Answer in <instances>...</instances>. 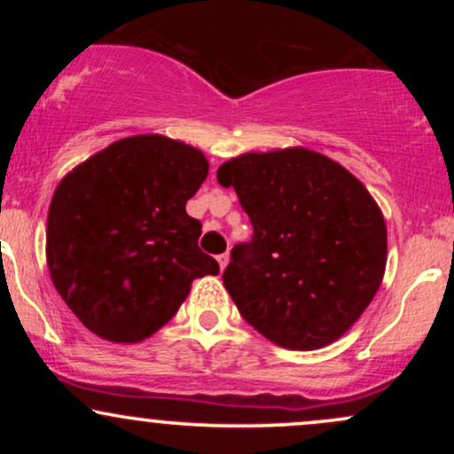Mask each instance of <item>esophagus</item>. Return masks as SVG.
<instances>
[{
	"mask_svg": "<svg viewBox=\"0 0 454 454\" xmlns=\"http://www.w3.org/2000/svg\"><path fill=\"white\" fill-rule=\"evenodd\" d=\"M217 262H220V269L223 270L226 269V264L231 262V256H228V254H220V256H217Z\"/></svg>",
	"mask_w": 454,
	"mask_h": 454,
	"instance_id": "obj_1",
	"label": "esophagus"
}]
</instances>
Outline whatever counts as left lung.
<instances>
[{"label":"left lung","instance_id":"obj_1","mask_svg":"<svg viewBox=\"0 0 454 454\" xmlns=\"http://www.w3.org/2000/svg\"><path fill=\"white\" fill-rule=\"evenodd\" d=\"M252 222L222 279L239 314L290 350L335 341L387 267V226L356 176L309 149L239 155L217 170Z\"/></svg>","mask_w":454,"mask_h":454}]
</instances>
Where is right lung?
<instances>
[{
	"label": "right lung",
	"instance_id": "obj_1",
	"mask_svg": "<svg viewBox=\"0 0 454 454\" xmlns=\"http://www.w3.org/2000/svg\"><path fill=\"white\" fill-rule=\"evenodd\" d=\"M207 173L198 149L147 134L117 140L57 185L46 262L91 333L145 340L176 314L192 281L220 273L198 247L202 223L185 211Z\"/></svg>",
	"mask_w": 454,
	"mask_h": 454
}]
</instances>
